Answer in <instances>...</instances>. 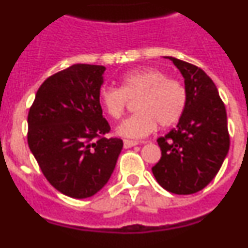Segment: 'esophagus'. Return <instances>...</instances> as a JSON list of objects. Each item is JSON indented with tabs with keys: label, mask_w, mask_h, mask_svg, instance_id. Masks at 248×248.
Segmentation results:
<instances>
[{
	"label": "esophagus",
	"mask_w": 248,
	"mask_h": 248,
	"mask_svg": "<svg viewBox=\"0 0 248 248\" xmlns=\"http://www.w3.org/2000/svg\"><path fill=\"white\" fill-rule=\"evenodd\" d=\"M135 145H138V141H134V140H128V139L124 140V148L125 149L133 148V146Z\"/></svg>",
	"instance_id": "obj_1"
}]
</instances>
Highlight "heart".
<instances>
[{"label": "heart", "mask_w": 248, "mask_h": 248, "mask_svg": "<svg viewBox=\"0 0 248 248\" xmlns=\"http://www.w3.org/2000/svg\"><path fill=\"white\" fill-rule=\"evenodd\" d=\"M104 111L111 119H120L129 99H134L135 113L118 126L123 137L139 139L156 129L175 125L183 117L186 107V89L179 80L156 68H138L122 77V87L104 85L98 93Z\"/></svg>", "instance_id": "1"}]
</instances>
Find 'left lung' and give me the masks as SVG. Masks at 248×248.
<instances>
[{
    "label": "left lung",
    "instance_id": "obj_1",
    "mask_svg": "<svg viewBox=\"0 0 248 248\" xmlns=\"http://www.w3.org/2000/svg\"><path fill=\"white\" fill-rule=\"evenodd\" d=\"M184 77L186 107L176 128L157 139L161 157L151 171L161 187L190 195L209 185L230 149L225 104L201 68L166 57Z\"/></svg>",
    "mask_w": 248,
    "mask_h": 248
}]
</instances>
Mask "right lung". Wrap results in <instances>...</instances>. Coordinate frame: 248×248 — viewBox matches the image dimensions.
Masks as SVG:
<instances>
[{
	"instance_id": "add662e5",
	"label": "right lung",
	"mask_w": 248,
	"mask_h": 248,
	"mask_svg": "<svg viewBox=\"0 0 248 248\" xmlns=\"http://www.w3.org/2000/svg\"><path fill=\"white\" fill-rule=\"evenodd\" d=\"M105 67L73 64L50 76L28 111V146L49 184L69 198L85 199L108 183L123 140L105 138L99 89Z\"/></svg>"
}]
</instances>
